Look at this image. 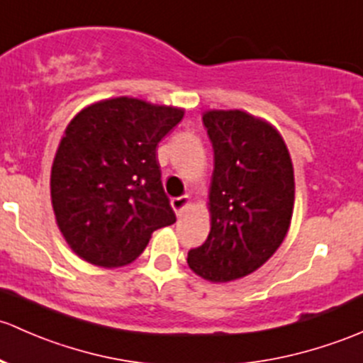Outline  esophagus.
<instances>
[{"label": "esophagus", "mask_w": 363, "mask_h": 363, "mask_svg": "<svg viewBox=\"0 0 363 363\" xmlns=\"http://www.w3.org/2000/svg\"><path fill=\"white\" fill-rule=\"evenodd\" d=\"M189 205V198L188 196H177L172 198V208H174L177 216H182L184 208Z\"/></svg>", "instance_id": "34e87169"}]
</instances>
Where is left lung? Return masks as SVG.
<instances>
[{"mask_svg": "<svg viewBox=\"0 0 363 363\" xmlns=\"http://www.w3.org/2000/svg\"><path fill=\"white\" fill-rule=\"evenodd\" d=\"M213 150L211 233L188 252L208 281H231L261 268L284 242L294 211V169L284 139L245 111H207Z\"/></svg>", "mask_w": 363, "mask_h": 363, "instance_id": "obj_1", "label": "left lung"}]
</instances>
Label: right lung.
Returning <instances> with one entry per match:
<instances>
[{
    "instance_id": "add662e5",
    "label": "right lung",
    "mask_w": 363,
    "mask_h": 363,
    "mask_svg": "<svg viewBox=\"0 0 363 363\" xmlns=\"http://www.w3.org/2000/svg\"><path fill=\"white\" fill-rule=\"evenodd\" d=\"M184 116L132 97L95 102L67 125L50 175L57 226L102 268L135 261L152 231L175 223L156 146Z\"/></svg>"
}]
</instances>
